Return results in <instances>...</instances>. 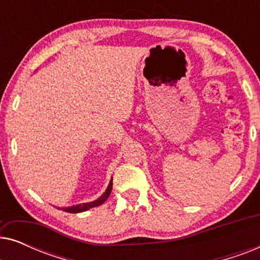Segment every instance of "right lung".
<instances>
[{"instance_id":"add662e5","label":"right lung","mask_w":260,"mask_h":260,"mask_svg":"<svg viewBox=\"0 0 260 260\" xmlns=\"http://www.w3.org/2000/svg\"><path fill=\"white\" fill-rule=\"evenodd\" d=\"M111 190H112V179L110 181L106 190L103 193V195H101V197L97 199V200L91 201V202H85V204L74 205V206H71V207H62L61 209L63 212H67V213H81V212L87 211V209H90L92 207H97V206H101L102 204H104V202L108 200L110 194H111ZM58 209H60V207Z\"/></svg>"}]
</instances>
